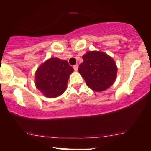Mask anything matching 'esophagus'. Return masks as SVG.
Segmentation results:
<instances>
[{"instance_id": "34e87169", "label": "esophagus", "mask_w": 151, "mask_h": 151, "mask_svg": "<svg viewBox=\"0 0 151 151\" xmlns=\"http://www.w3.org/2000/svg\"><path fill=\"white\" fill-rule=\"evenodd\" d=\"M78 68H79V65H78V64H76L75 65L73 66L74 70H75V71H77V70H78Z\"/></svg>"}]
</instances>
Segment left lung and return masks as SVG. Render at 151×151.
Instances as JSON below:
<instances>
[{
    "instance_id": "obj_1",
    "label": "left lung",
    "mask_w": 151,
    "mask_h": 151,
    "mask_svg": "<svg viewBox=\"0 0 151 151\" xmlns=\"http://www.w3.org/2000/svg\"><path fill=\"white\" fill-rule=\"evenodd\" d=\"M79 72L88 87L96 92H102L115 81L117 68L110 56L103 52L89 51L83 56Z\"/></svg>"
}]
</instances>
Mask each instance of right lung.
Here are the masks:
<instances>
[{
    "mask_svg": "<svg viewBox=\"0 0 151 151\" xmlns=\"http://www.w3.org/2000/svg\"><path fill=\"white\" fill-rule=\"evenodd\" d=\"M73 68L67 61L52 57L41 64L35 74V85L46 97L59 96L67 89Z\"/></svg>",
    "mask_w": 151,
    "mask_h": 151,
    "instance_id": "add662e5",
    "label": "right lung"
}]
</instances>
